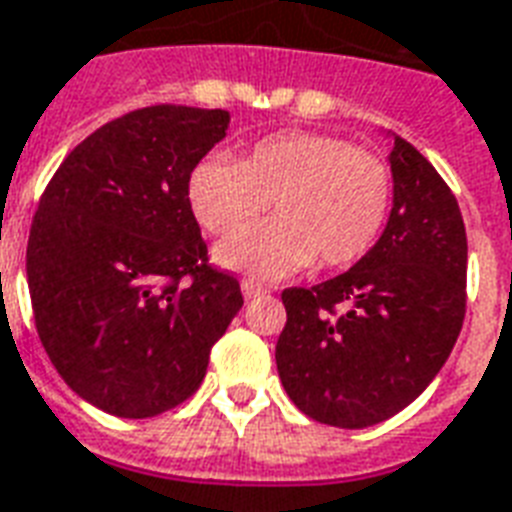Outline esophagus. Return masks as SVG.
Returning a JSON list of instances; mask_svg holds the SVG:
<instances>
[{
  "label": "esophagus",
  "mask_w": 512,
  "mask_h": 512,
  "mask_svg": "<svg viewBox=\"0 0 512 512\" xmlns=\"http://www.w3.org/2000/svg\"><path fill=\"white\" fill-rule=\"evenodd\" d=\"M241 292H244V298H260V295H265V287L263 284H257V282H252V279H244V282H241Z\"/></svg>",
  "instance_id": "34e87169"
}]
</instances>
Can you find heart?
I'll list each match as a JSON object with an SVG mask.
<instances>
[{
  "mask_svg": "<svg viewBox=\"0 0 512 512\" xmlns=\"http://www.w3.org/2000/svg\"><path fill=\"white\" fill-rule=\"evenodd\" d=\"M272 204L277 220L243 228ZM187 206L222 241L217 263L260 279L346 268L376 247L392 212V171L349 139L314 131L271 134L233 163L206 155L187 174Z\"/></svg>",
  "mask_w": 512,
  "mask_h": 512,
  "instance_id": "heart-1",
  "label": "heart"
}]
</instances>
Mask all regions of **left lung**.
Listing matches in <instances>:
<instances>
[{
	"label": "left lung",
	"instance_id": "8db88e82",
	"mask_svg": "<svg viewBox=\"0 0 512 512\" xmlns=\"http://www.w3.org/2000/svg\"><path fill=\"white\" fill-rule=\"evenodd\" d=\"M395 201L349 271L282 292L276 368L308 419L365 429L411 405L454 349L467 308V233L451 187L395 136Z\"/></svg>",
	"mask_w": 512,
	"mask_h": 512
}]
</instances>
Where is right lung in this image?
Returning a JSON list of instances; mask_svg holds the SVG:
<instances>
[{
  "instance_id": "1",
  "label": "right lung",
  "mask_w": 512,
  "mask_h": 512,
  "mask_svg": "<svg viewBox=\"0 0 512 512\" xmlns=\"http://www.w3.org/2000/svg\"><path fill=\"white\" fill-rule=\"evenodd\" d=\"M228 123L225 109H134L77 144L39 198L26 247L39 341L69 389L112 416L185 403L244 306L187 206V174Z\"/></svg>"
}]
</instances>
